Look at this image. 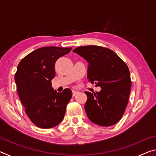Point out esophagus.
I'll return each instance as SVG.
<instances>
[{
	"instance_id": "34e87169",
	"label": "esophagus",
	"mask_w": 156,
	"mask_h": 156,
	"mask_svg": "<svg viewBox=\"0 0 156 156\" xmlns=\"http://www.w3.org/2000/svg\"><path fill=\"white\" fill-rule=\"evenodd\" d=\"M78 93H79V92L77 91H72V96H73V97L76 96V95H77Z\"/></svg>"
}]
</instances>
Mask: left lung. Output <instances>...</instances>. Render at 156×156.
<instances>
[{
  "label": "left lung",
  "instance_id": "1",
  "mask_svg": "<svg viewBox=\"0 0 156 156\" xmlns=\"http://www.w3.org/2000/svg\"><path fill=\"white\" fill-rule=\"evenodd\" d=\"M73 51L88 62L89 81L101 87L96 94L84 92L87 96L84 109L88 118L100 126L115 125L122 117L129 101L131 81L127 65L106 47L82 46Z\"/></svg>",
  "mask_w": 156,
  "mask_h": 156
}]
</instances>
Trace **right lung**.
<instances>
[{
  "instance_id": "1",
  "label": "right lung",
  "mask_w": 156,
  "mask_h": 156,
  "mask_svg": "<svg viewBox=\"0 0 156 156\" xmlns=\"http://www.w3.org/2000/svg\"><path fill=\"white\" fill-rule=\"evenodd\" d=\"M72 47H44L34 50L20 60L15 73L18 96L25 113L34 125L42 129L62 122L72 92L65 89L58 93L51 86L57 60Z\"/></svg>"
}]
</instances>
